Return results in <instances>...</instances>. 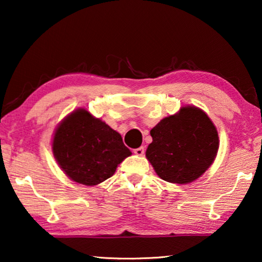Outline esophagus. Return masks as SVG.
<instances>
[{
    "label": "esophagus",
    "mask_w": 262,
    "mask_h": 262,
    "mask_svg": "<svg viewBox=\"0 0 262 262\" xmlns=\"http://www.w3.org/2000/svg\"><path fill=\"white\" fill-rule=\"evenodd\" d=\"M144 151H145V149H144V147H140V148H136L135 150H134V152L137 155V156H143L144 155Z\"/></svg>",
    "instance_id": "esophagus-1"
}]
</instances>
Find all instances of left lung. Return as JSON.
<instances>
[{"instance_id": "obj_1", "label": "left lung", "mask_w": 262, "mask_h": 262, "mask_svg": "<svg viewBox=\"0 0 262 262\" xmlns=\"http://www.w3.org/2000/svg\"><path fill=\"white\" fill-rule=\"evenodd\" d=\"M145 152L156 173L173 184H188L203 174L219 150V134L200 108L186 106L150 130Z\"/></svg>"}]
</instances>
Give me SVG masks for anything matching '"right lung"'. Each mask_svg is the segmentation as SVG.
Returning a JSON list of instances; mask_svg holds the SVG:
<instances>
[{
	"instance_id": "obj_1",
	"label": "right lung",
	"mask_w": 262,
	"mask_h": 262,
	"mask_svg": "<svg viewBox=\"0 0 262 262\" xmlns=\"http://www.w3.org/2000/svg\"><path fill=\"white\" fill-rule=\"evenodd\" d=\"M53 154L70 179L85 186L108 179L132 155L119 133L82 108L57 127Z\"/></svg>"
}]
</instances>
